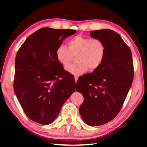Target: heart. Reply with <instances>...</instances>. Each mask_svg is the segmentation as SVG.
Segmentation results:
<instances>
[{
  "label": "heart",
  "mask_w": 147,
  "mask_h": 147,
  "mask_svg": "<svg viewBox=\"0 0 147 147\" xmlns=\"http://www.w3.org/2000/svg\"><path fill=\"white\" fill-rule=\"evenodd\" d=\"M88 54L90 57V64L95 65L98 64L100 59V54L98 49L96 45H90L89 47Z\"/></svg>",
  "instance_id": "b5f03b06"
}]
</instances>
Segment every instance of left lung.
<instances>
[{
	"mask_svg": "<svg viewBox=\"0 0 147 147\" xmlns=\"http://www.w3.org/2000/svg\"><path fill=\"white\" fill-rule=\"evenodd\" d=\"M65 34L61 29L40 28L28 37L16 56V95L27 117L43 125L54 122L75 91L74 76L57 58Z\"/></svg>",
	"mask_w": 147,
	"mask_h": 147,
	"instance_id": "8db88e82",
	"label": "left lung"
}]
</instances>
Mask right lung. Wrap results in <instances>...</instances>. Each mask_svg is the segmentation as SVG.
<instances>
[{"mask_svg": "<svg viewBox=\"0 0 147 147\" xmlns=\"http://www.w3.org/2000/svg\"><path fill=\"white\" fill-rule=\"evenodd\" d=\"M90 33L104 46L103 58L92 73L79 77L76 90L84 97L81 116L88 125L95 126L111 121L120 112L131 86L134 67L131 50L117 33L106 29Z\"/></svg>", "mask_w": 147, "mask_h": 147, "instance_id": "1", "label": "right lung"}]
</instances>
